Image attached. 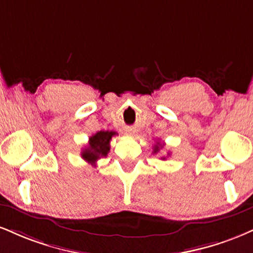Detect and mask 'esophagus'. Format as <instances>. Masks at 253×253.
Returning <instances> with one entry per match:
<instances>
[{
  "mask_svg": "<svg viewBox=\"0 0 253 253\" xmlns=\"http://www.w3.org/2000/svg\"><path fill=\"white\" fill-rule=\"evenodd\" d=\"M126 134H128V135H132V134H134V130H133V129H130V128H127V129H126Z\"/></svg>",
  "mask_w": 253,
  "mask_h": 253,
  "instance_id": "obj_1",
  "label": "esophagus"
}]
</instances>
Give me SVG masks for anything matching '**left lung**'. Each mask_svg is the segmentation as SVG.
I'll list each match as a JSON object with an SVG mask.
<instances>
[{"instance_id":"left-lung-1","label":"left lung","mask_w":253,"mask_h":253,"mask_svg":"<svg viewBox=\"0 0 253 253\" xmlns=\"http://www.w3.org/2000/svg\"><path fill=\"white\" fill-rule=\"evenodd\" d=\"M164 147V145L163 144H160V142H157V145H154V147H153V153H158V152L160 151V148H163ZM161 159H165V158H161Z\"/></svg>"}]
</instances>
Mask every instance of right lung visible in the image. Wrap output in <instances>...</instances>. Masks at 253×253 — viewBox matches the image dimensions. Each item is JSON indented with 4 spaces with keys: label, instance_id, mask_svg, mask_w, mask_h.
<instances>
[{
    "label": "right lung",
    "instance_id": "add662e5",
    "mask_svg": "<svg viewBox=\"0 0 253 253\" xmlns=\"http://www.w3.org/2000/svg\"><path fill=\"white\" fill-rule=\"evenodd\" d=\"M117 133L113 130H100L96 134L92 135L88 141V146L84 148L81 152V158L86 160L88 164L92 166H96V161L100 158L107 157L109 150H111L112 136H114Z\"/></svg>",
    "mask_w": 253,
    "mask_h": 253
}]
</instances>
